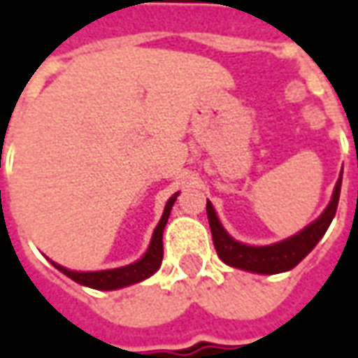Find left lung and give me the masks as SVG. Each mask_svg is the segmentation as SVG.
<instances>
[{
    "label": "left lung",
    "instance_id": "1",
    "mask_svg": "<svg viewBox=\"0 0 358 358\" xmlns=\"http://www.w3.org/2000/svg\"><path fill=\"white\" fill-rule=\"evenodd\" d=\"M339 192H341V176L336 184L330 205L326 207L318 220H315L313 224L307 226L305 230H301L297 236H293L289 240L266 245V248H251V245H243L240 241L232 240L226 234L222 224L218 222L210 201H207V217H209L213 243H215L218 257L230 266L249 270V272H259V274H278V272L292 270L315 249L316 243L326 234L331 218L336 217V210H338Z\"/></svg>",
    "mask_w": 358,
    "mask_h": 358
}]
</instances>
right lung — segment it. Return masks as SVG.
I'll list each match as a JSON object with an SVG mask.
<instances>
[{"label":"right lung","mask_w":358,"mask_h":358,"mask_svg":"<svg viewBox=\"0 0 358 358\" xmlns=\"http://www.w3.org/2000/svg\"><path fill=\"white\" fill-rule=\"evenodd\" d=\"M174 201H176V195H172L169 203H166L161 222L157 224L155 232H153L148 253L141 257L138 263L128 264V266H122V268L99 270V272H73V270L63 268L61 264L55 263H53V266L61 270L69 278H73L74 282L94 287V289H117V287H124V285L145 280L153 272H157V268L161 266V261H163V230L164 226H166V220H169V215H171Z\"/></svg>","instance_id":"add662e5"}]
</instances>
